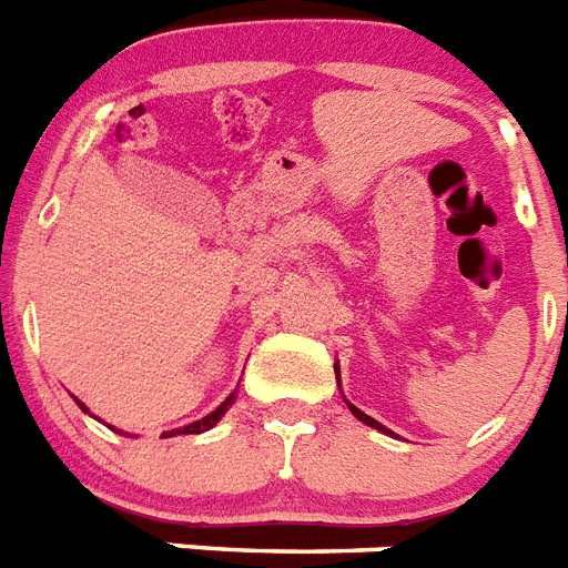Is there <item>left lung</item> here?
Instances as JSON below:
<instances>
[{"label":"left lung","mask_w":568,"mask_h":568,"mask_svg":"<svg viewBox=\"0 0 568 568\" xmlns=\"http://www.w3.org/2000/svg\"><path fill=\"white\" fill-rule=\"evenodd\" d=\"M336 371H338V367H336ZM336 379H338V373H336ZM347 408H351V414H353V416H356L358 423H365V425H371V428L382 430V434H390V430H387V428H385V425H382V423H376V419H373V416H367V414H365V410H358V408H356V405H351V402H347Z\"/></svg>","instance_id":"obj_1"}]
</instances>
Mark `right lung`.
Wrapping results in <instances>:
<instances>
[{"label":"right lung","instance_id":"1","mask_svg":"<svg viewBox=\"0 0 568 568\" xmlns=\"http://www.w3.org/2000/svg\"><path fill=\"white\" fill-rule=\"evenodd\" d=\"M232 402H235V394H230V396H226V402H224V405H217V408L212 410V414H206V416H203V419H197V423L186 425V428L169 430L166 436H172V434H203V430H210L212 425H215L217 419H221V416L226 414V410H230V405H232ZM80 408H82V410H89V408H85V405H82V402H80ZM109 428H111V425H109ZM111 430H114V428H111ZM118 434H123V430H118Z\"/></svg>","mask_w":568,"mask_h":568}]
</instances>
